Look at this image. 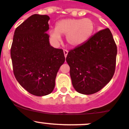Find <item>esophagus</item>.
Masks as SVG:
<instances>
[{
    "label": "esophagus",
    "mask_w": 129,
    "mask_h": 129,
    "mask_svg": "<svg viewBox=\"0 0 129 129\" xmlns=\"http://www.w3.org/2000/svg\"><path fill=\"white\" fill-rule=\"evenodd\" d=\"M63 54H64L65 57L66 58V56H67V54H68V51H67V50H66V49H64V50H63Z\"/></svg>",
    "instance_id": "esophagus-1"
}]
</instances>
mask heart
<instances>
[{"instance_id": "obj_1", "label": "heart", "mask_w": 129, "mask_h": 129, "mask_svg": "<svg viewBox=\"0 0 129 129\" xmlns=\"http://www.w3.org/2000/svg\"><path fill=\"white\" fill-rule=\"evenodd\" d=\"M95 24L89 18H69L56 23V29L49 30L51 38L55 42L66 35V42L71 47H78L87 42L93 35Z\"/></svg>"}]
</instances>
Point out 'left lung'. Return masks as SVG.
<instances>
[{"label":"left lung","mask_w":129,"mask_h":129,"mask_svg":"<svg viewBox=\"0 0 129 129\" xmlns=\"http://www.w3.org/2000/svg\"><path fill=\"white\" fill-rule=\"evenodd\" d=\"M117 47L109 28L101 30L83 45L68 53L73 87L83 94L98 92L111 81L115 71Z\"/></svg>","instance_id":"left-lung-1"}]
</instances>
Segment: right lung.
<instances>
[{
  "label": "right lung",
  "instance_id": "add662e5",
  "mask_svg": "<svg viewBox=\"0 0 129 129\" xmlns=\"http://www.w3.org/2000/svg\"><path fill=\"white\" fill-rule=\"evenodd\" d=\"M47 15L35 14L16 28L11 48L14 75L31 94L53 92L56 75L65 62L62 49L50 45Z\"/></svg>",
  "mask_w": 129,
  "mask_h": 129
}]
</instances>
